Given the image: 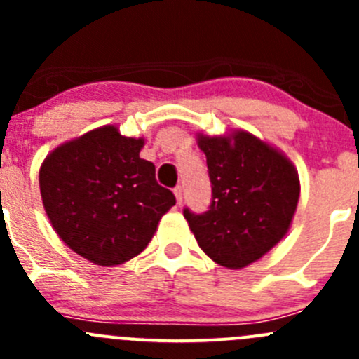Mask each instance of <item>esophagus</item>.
Returning a JSON list of instances; mask_svg holds the SVG:
<instances>
[{"instance_id":"esophagus-1","label":"esophagus","mask_w":359,"mask_h":359,"mask_svg":"<svg viewBox=\"0 0 359 359\" xmlns=\"http://www.w3.org/2000/svg\"><path fill=\"white\" fill-rule=\"evenodd\" d=\"M173 194H175V198H177V205H182V198H184L182 186H177L175 189H173Z\"/></svg>"}]
</instances>
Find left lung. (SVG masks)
Instances as JSON below:
<instances>
[{
    "label": "left lung",
    "mask_w": 359,
    "mask_h": 359,
    "mask_svg": "<svg viewBox=\"0 0 359 359\" xmlns=\"http://www.w3.org/2000/svg\"><path fill=\"white\" fill-rule=\"evenodd\" d=\"M212 182L208 212L184 210L198 245L213 262L243 269L276 247L292 226L300 196L295 165L247 130L196 135Z\"/></svg>",
    "instance_id": "obj_1"
}]
</instances>
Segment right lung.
Masks as SVG:
<instances>
[{
	"mask_svg": "<svg viewBox=\"0 0 359 359\" xmlns=\"http://www.w3.org/2000/svg\"><path fill=\"white\" fill-rule=\"evenodd\" d=\"M144 139L104 125L67 140L39 168L50 224L74 253L97 266H119L153 240L175 196L140 158Z\"/></svg>",
	"mask_w": 359,
	"mask_h": 359,
	"instance_id": "add662e5",
	"label": "right lung"
}]
</instances>
